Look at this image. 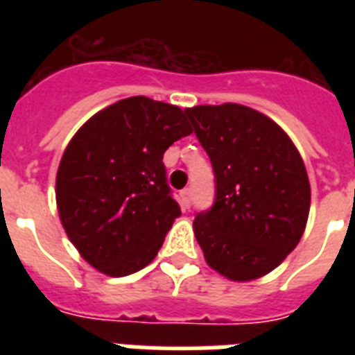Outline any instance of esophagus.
I'll use <instances>...</instances> for the list:
<instances>
[{
	"mask_svg": "<svg viewBox=\"0 0 355 355\" xmlns=\"http://www.w3.org/2000/svg\"><path fill=\"white\" fill-rule=\"evenodd\" d=\"M180 197H182V208H184V210H188L189 206H191V199H193V193H191V189H189V188L182 189Z\"/></svg>",
	"mask_w": 355,
	"mask_h": 355,
	"instance_id": "1",
	"label": "esophagus"
}]
</instances>
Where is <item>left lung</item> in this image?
<instances>
[{
	"label": "left lung",
	"mask_w": 355,
	"mask_h": 355,
	"mask_svg": "<svg viewBox=\"0 0 355 355\" xmlns=\"http://www.w3.org/2000/svg\"><path fill=\"white\" fill-rule=\"evenodd\" d=\"M184 112L216 175V202L193 221L206 263L232 282L269 275L306 230L311 188L302 156L254 108L225 103Z\"/></svg>",
	"instance_id": "left-lung-1"
}]
</instances>
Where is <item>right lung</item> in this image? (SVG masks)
Here are the masks:
<instances>
[{
	"mask_svg": "<svg viewBox=\"0 0 355 355\" xmlns=\"http://www.w3.org/2000/svg\"><path fill=\"white\" fill-rule=\"evenodd\" d=\"M191 132L182 108L136 96L94 114L69 139L57 171L58 217L94 269L118 278L155 259L180 216L162 158Z\"/></svg>",
	"mask_w": 355,
	"mask_h": 355,
	"instance_id": "1",
	"label": "right lung"
}]
</instances>
